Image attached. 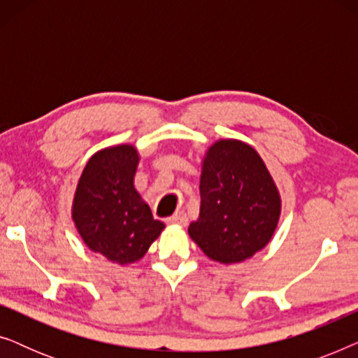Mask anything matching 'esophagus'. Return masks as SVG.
I'll list each match as a JSON object with an SVG mask.
<instances>
[{"label":"esophagus","mask_w":358,"mask_h":358,"mask_svg":"<svg viewBox=\"0 0 358 358\" xmlns=\"http://www.w3.org/2000/svg\"><path fill=\"white\" fill-rule=\"evenodd\" d=\"M168 223H171V224H179V227H185V224H187V215H185L184 212L174 213L173 217L168 218Z\"/></svg>","instance_id":"esophagus-1"}]
</instances>
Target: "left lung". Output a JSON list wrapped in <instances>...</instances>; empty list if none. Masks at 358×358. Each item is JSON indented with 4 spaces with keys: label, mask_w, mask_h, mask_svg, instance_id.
Wrapping results in <instances>:
<instances>
[{
    "label": "left lung",
    "mask_w": 358,
    "mask_h": 358,
    "mask_svg": "<svg viewBox=\"0 0 358 358\" xmlns=\"http://www.w3.org/2000/svg\"><path fill=\"white\" fill-rule=\"evenodd\" d=\"M199 189L200 213L187 231L205 256L229 266L267 246L280 220L282 197L251 145L236 138L210 145Z\"/></svg>",
    "instance_id": "obj_1"
}]
</instances>
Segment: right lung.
I'll use <instances>...</instances> for the list:
<instances>
[{
	"label": "right lung",
	"instance_id": "obj_1",
	"mask_svg": "<svg viewBox=\"0 0 358 358\" xmlns=\"http://www.w3.org/2000/svg\"><path fill=\"white\" fill-rule=\"evenodd\" d=\"M138 163V150L130 143L96 151L73 197L71 220L83 241L119 266L140 261L166 228L135 189Z\"/></svg>",
	"mask_w": 358,
	"mask_h": 358
}]
</instances>
